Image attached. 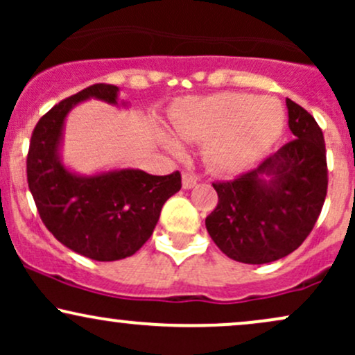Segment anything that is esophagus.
Wrapping results in <instances>:
<instances>
[{
  "label": "esophagus",
  "mask_w": 355,
  "mask_h": 355,
  "mask_svg": "<svg viewBox=\"0 0 355 355\" xmlns=\"http://www.w3.org/2000/svg\"><path fill=\"white\" fill-rule=\"evenodd\" d=\"M197 182H198V178H197V175H193L191 172H183V175H182V183H183V189H191V187H195L197 185Z\"/></svg>",
  "instance_id": "34e87169"
}]
</instances>
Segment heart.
I'll return each mask as SVG.
<instances>
[{
	"label": "heart",
	"mask_w": 355,
	"mask_h": 355,
	"mask_svg": "<svg viewBox=\"0 0 355 355\" xmlns=\"http://www.w3.org/2000/svg\"><path fill=\"white\" fill-rule=\"evenodd\" d=\"M183 140L207 141V158L222 172H237L257 160L277 140L284 128V110L275 98L252 93L225 92L191 100L173 118ZM166 148L180 153L172 137Z\"/></svg>",
	"instance_id": "heart-1"
}]
</instances>
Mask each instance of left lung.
<instances>
[{
    "mask_svg": "<svg viewBox=\"0 0 355 355\" xmlns=\"http://www.w3.org/2000/svg\"><path fill=\"white\" fill-rule=\"evenodd\" d=\"M295 140L255 170L211 183L218 203L205 218L217 247L242 263H268L292 254L309 237L327 195V158L320 126L287 98ZM272 174L267 184L260 176Z\"/></svg>",
    "mask_w": 355,
    "mask_h": 355,
    "instance_id": "8db88e82",
    "label": "left lung"
}]
</instances>
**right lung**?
<instances>
[{"label":"right lung","mask_w":355,"mask_h":355,"mask_svg":"<svg viewBox=\"0 0 355 355\" xmlns=\"http://www.w3.org/2000/svg\"><path fill=\"white\" fill-rule=\"evenodd\" d=\"M115 85L96 83L44 113L31 133L26 177L44 227L76 254L112 262L140 250L152 237L164 203L182 189L180 172L164 177L141 170L78 177L58 158L67 113L88 98L116 103Z\"/></svg>","instance_id":"obj_1"}]
</instances>
